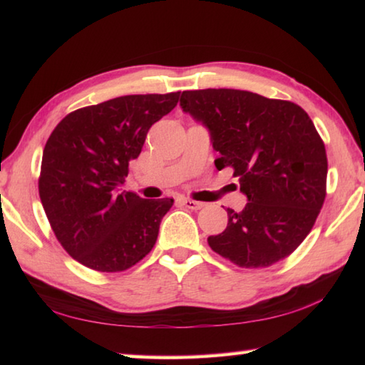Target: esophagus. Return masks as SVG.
Masks as SVG:
<instances>
[{"instance_id": "34e87169", "label": "esophagus", "mask_w": 365, "mask_h": 365, "mask_svg": "<svg viewBox=\"0 0 365 365\" xmlns=\"http://www.w3.org/2000/svg\"><path fill=\"white\" fill-rule=\"evenodd\" d=\"M182 205H183L185 207H188V209H193V211H197V209L205 207V202H201V201H193V200H188V197H185V200H182Z\"/></svg>"}]
</instances>
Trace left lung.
I'll list each match as a JSON object with an SVG mask.
<instances>
[{
    "mask_svg": "<svg viewBox=\"0 0 365 365\" xmlns=\"http://www.w3.org/2000/svg\"><path fill=\"white\" fill-rule=\"evenodd\" d=\"M180 108L206 127L219 153L215 168H232L248 197L242 212L227 209V228L209 246L246 269L292 255L325 200V146L306 110L230 88L183 91Z\"/></svg>",
    "mask_w": 365,
    "mask_h": 365,
    "instance_id": "left-lung-1",
    "label": "left lung"
}]
</instances>
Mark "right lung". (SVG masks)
Returning a JSON list of instances; mask_svg holds the SVG:
<instances>
[{
    "mask_svg": "<svg viewBox=\"0 0 365 365\" xmlns=\"http://www.w3.org/2000/svg\"><path fill=\"white\" fill-rule=\"evenodd\" d=\"M178 96L114 98L67 114L49 135L40 200L59 243L80 264L122 272L153 250L174 200H143L122 185L148 130L177 106Z\"/></svg>",
    "mask_w": 365,
    "mask_h": 365,
    "instance_id": "obj_1",
    "label": "right lung"
}]
</instances>
